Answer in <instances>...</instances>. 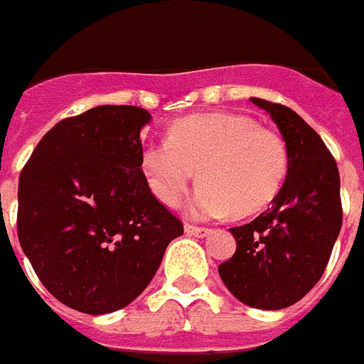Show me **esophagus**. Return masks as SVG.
Here are the masks:
<instances>
[{
    "instance_id": "esophagus-1",
    "label": "esophagus",
    "mask_w": 364,
    "mask_h": 364,
    "mask_svg": "<svg viewBox=\"0 0 364 364\" xmlns=\"http://www.w3.org/2000/svg\"><path fill=\"white\" fill-rule=\"evenodd\" d=\"M185 234H187V236H194V238H205V236H210L211 234V228L185 225Z\"/></svg>"
}]
</instances>
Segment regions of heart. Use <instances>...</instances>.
<instances>
[{"instance_id": "heart-1", "label": "heart", "mask_w": 364, "mask_h": 364, "mask_svg": "<svg viewBox=\"0 0 364 364\" xmlns=\"http://www.w3.org/2000/svg\"><path fill=\"white\" fill-rule=\"evenodd\" d=\"M141 170L151 193L168 208L181 202L196 171L202 185L188 202L191 215L249 217L282 191L289 151L282 136L259 128L251 117L200 113L173 122L168 141L147 143Z\"/></svg>"}]
</instances>
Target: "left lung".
I'll return each mask as SVG.
<instances>
[{
  "label": "left lung",
  "instance_id": "8db88e82",
  "mask_svg": "<svg viewBox=\"0 0 364 364\" xmlns=\"http://www.w3.org/2000/svg\"><path fill=\"white\" fill-rule=\"evenodd\" d=\"M276 122L289 171L272 208L230 228L236 253L219 266L230 293L251 308L282 310L310 291L342 227L338 166L314 128L285 105L251 98Z\"/></svg>",
  "mask_w": 364,
  "mask_h": 364
}]
</instances>
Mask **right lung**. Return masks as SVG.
Returning a JSON list of instances; mask_svg holds the SVG:
<instances>
[{
    "label": "right lung",
    "mask_w": 364,
    "mask_h": 364,
    "mask_svg": "<svg viewBox=\"0 0 364 364\" xmlns=\"http://www.w3.org/2000/svg\"><path fill=\"white\" fill-rule=\"evenodd\" d=\"M136 105H98L43 136L18 179V240L62 304L102 316L128 306L159 270L183 223L141 171Z\"/></svg>",
    "instance_id": "1"
}]
</instances>
